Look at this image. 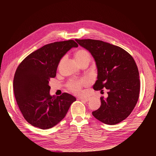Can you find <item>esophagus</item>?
<instances>
[{
    "label": "esophagus",
    "mask_w": 156,
    "mask_h": 156,
    "mask_svg": "<svg viewBox=\"0 0 156 156\" xmlns=\"http://www.w3.org/2000/svg\"><path fill=\"white\" fill-rule=\"evenodd\" d=\"M80 100L81 101H83V102H87L89 100H90V99L86 98H80Z\"/></svg>",
    "instance_id": "obj_1"
}]
</instances>
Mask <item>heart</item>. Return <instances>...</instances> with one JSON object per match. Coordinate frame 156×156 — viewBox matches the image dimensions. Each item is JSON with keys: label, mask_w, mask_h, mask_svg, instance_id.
Segmentation results:
<instances>
[{"label": "heart", "mask_w": 156, "mask_h": 156, "mask_svg": "<svg viewBox=\"0 0 156 156\" xmlns=\"http://www.w3.org/2000/svg\"><path fill=\"white\" fill-rule=\"evenodd\" d=\"M75 57L80 65L83 63L84 62H86V61L90 62V54H89V53L83 49H80L78 51H76L75 53ZM65 58L66 57L64 56L61 59L60 63L63 62L65 60ZM87 83V81L85 79H83L80 80H72L67 83V87L73 93L78 94L81 93L82 86L86 85Z\"/></svg>", "instance_id": "obj_1"}]
</instances>
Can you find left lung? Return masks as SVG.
<instances>
[{"mask_svg":"<svg viewBox=\"0 0 156 156\" xmlns=\"http://www.w3.org/2000/svg\"><path fill=\"white\" fill-rule=\"evenodd\" d=\"M90 52L98 69L96 91L108 90V97H101V105L93 115L101 122L116 125L126 119L134 109L140 94L139 72L135 60L122 48L94 39H75Z\"/></svg>","mask_w":156,"mask_h":156,"instance_id":"obj_1","label":"left lung"}]
</instances>
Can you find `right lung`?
<instances>
[{"label":"right lung","instance_id":"obj_1","mask_svg":"<svg viewBox=\"0 0 156 156\" xmlns=\"http://www.w3.org/2000/svg\"><path fill=\"white\" fill-rule=\"evenodd\" d=\"M78 46L73 40L48 44L30 54L18 65L13 79L14 94L22 115L33 126L42 129L52 128L65 117L76 101L66 93L51 96L49 83L55 77L62 57Z\"/></svg>","mask_w":156,"mask_h":156}]
</instances>
